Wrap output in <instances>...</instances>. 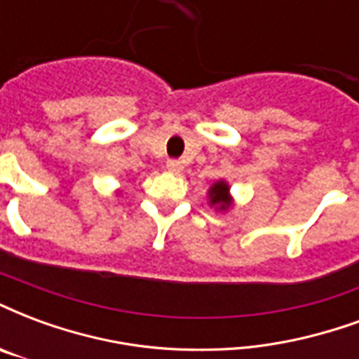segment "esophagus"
Returning <instances> with one entry per match:
<instances>
[{
  "mask_svg": "<svg viewBox=\"0 0 359 359\" xmlns=\"http://www.w3.org/2000/svg\"><path fill=\"white\" fill-rule=\"evenodd\" d=\"M167 171L179 175V172L182 171V161H179V159H169V161H167Z\"/></svg>",
  "mask_w": 359,
  "mask_h": 359,
  "instance_id": "34e87169",
  "label": "esophagus"
}]
</instances>
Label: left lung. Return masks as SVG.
<instances>
[{
    "instance_id": "left-lung-1",
    "label": "left lung",
    "mask_w": 359,
    "mask_h": 359,
    "mask_svg": "<svg viewBox=\"0 0 359 359\" xmlns=\"http://www.w3.org/2000/svg\"><path fill=\"white\" fill-rule=\"evenodd\" d=\"M228 184L224 180H220V182H215L211 190H209V198H211V205H217L219 209H228L232 200H230V196H228Z\"/></svg>"
}]
</instances>
